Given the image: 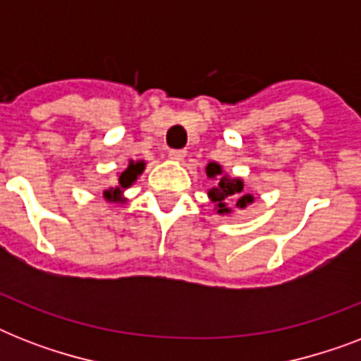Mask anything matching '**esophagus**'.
<instances>
[{
	"label": "esophagus",
	"mask_w": 361,
	"mask_h": 361,
	"mask_svg": "<svg viewBox=\"0 0 361 361\" xmlns=\"http://www.w3.org/2000/svg\"><path fill=\"white\" fill-rule=\"evenodd\" d=\"M185 149H170L169 152V157L172 159V161H183L185 159Z\"/></svg>",
	"instance_id": "esophagus-1"
}]
</instances>
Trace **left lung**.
<instances>
[{"instance_id": "left-lung-1", "label": "left lung", "mask_w": 361, "mask_h": 361, "mask_svg": "<svg viewBox=\"0 0 361 361\" xmlns=\"http://www.w3.org/2000/svg\"><path fill=\"white\" fill-rule=\"evenodd\" d=\"M206 176L212 183L208 189V198L214 204V212L217 215H232L236 208L245 209L249 204L255 202V197L247 192L243 180L225 172L223 164L209 161L206 164ZM231 203L235 206L231 207Z\"/></svg>"}]
</instances>
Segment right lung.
Listing matches in <instances>:
<instances>
[{
	"label": "right lung",
	"instance_id": "add662e5",
	"mask_svg": "<svg viewBox=\"0 0 361 361\" xmlns=\"http://www.w3.org/2000/svg\"><path fill=\"white\" fill-rule=\"evenodd\" d=\"M144 170H146V161H142V159H138V161H133V159H130L129 164H127V169L116 176L114 183H112L109 189H104L103 191L104 200L110 204L127 202V198L123 197V192L127 191L129 187L135 185L136 180L140 178Z\"/></svg>",
	"mask_w": 361,
	"mask_h": 361
}]
</instances>
